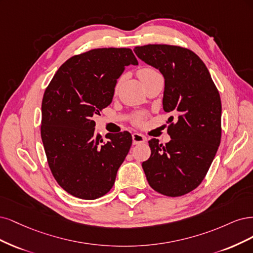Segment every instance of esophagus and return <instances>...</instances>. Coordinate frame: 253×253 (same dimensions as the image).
<instances>
[{"instance_id": "esophagus-1", "label": "esophagus", "mask_w": 253, "mask_h": 253, "mask_svg": "<svg viewBox=\"0 0 253 253\" xmlns=\"http://www.w3.org/2000/svg\"><path fill=\"white\" fill-rule=\"evenodd\" d=\"M146 141V137L141 134V133H137V132H134L132 133V143L133 145H137V144H142Z\"/></svg>"}]
</instances>
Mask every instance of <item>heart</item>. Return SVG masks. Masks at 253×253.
Returning a JSON list of instances; mask_svg holds the SVG:
<instances>
[{
  "instance_id": "b5f03b06",
  "label": "heart",
  "mask_w": 253,
  "mask_h": 253,
  "mask_svg": "<svg viewBox=\"0 0 253 253\" xmlns=\"http://www.w3.org/2000/svg\"><path fill=\"white\" fill-rule=\"evenodd\" d=\"M157 73H159L156 69L152 68V67H148V66H145V67H142L137 70V76L138 78L141 79L142 82H144L145 80L149 79L150 77L157 75ZM120 85V81H118V83L116 85V88H118V86ZM145 119H146V115L145 113H137V115L134 117L133 119V123L137 126H140L142 124H144L145 122Z\"/></svg>"
}]
</instances>
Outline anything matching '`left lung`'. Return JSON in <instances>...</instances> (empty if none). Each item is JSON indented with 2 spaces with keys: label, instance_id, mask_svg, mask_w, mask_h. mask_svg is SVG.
I'll list each match as a JSON object with an SVG mask.
<instances>
[{
  "label": "left lung",
  "instance_id": "obj_1",
  "mask_svg": "<svg viewBox=\"0 0 253 253\" xmlns=\"http://www.w3.org/2000/svg\"><path fill=\"white\" fill-rule=\"evenodd\" d=\"M135 54L156 67L165 79L163 108L169 118L171 140L149 143L150 158L142 167L153 190L181 197L206 176L221 143L222 103L206 65L190 49L174 45L134 47Z\"/></svg>",
  "mask_w": 253,
  "mask_h": 253
}]
</instances>
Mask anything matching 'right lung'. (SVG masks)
I'll use <instances>...</instances> for the list:
<instances>
[{
  "label": "right lung",
  "mask_w": 253,
  "mask_h": 253,
  "mask_svg": "<svg viewBox=\"0 0 253 253\" xmlns=\"http://www.w3.org/2000/svg\"><path fill=\"white\" fill-rule=\"evenodd\" d=\"M137 65L130 48H96L65 62L42 101L41 136L55 181L73 197L95 200L116 181L132 136L95 131L93 117L111 103L125 66Z\"/></svg>",
  "instance_id": "add662e5"
}]
</instances>
